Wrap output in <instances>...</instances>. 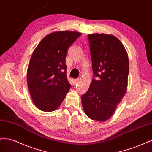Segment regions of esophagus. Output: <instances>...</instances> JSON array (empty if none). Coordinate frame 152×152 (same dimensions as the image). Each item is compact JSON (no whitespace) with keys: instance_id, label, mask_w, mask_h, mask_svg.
<instances>
[{"instance_id":"1","label":"esophagus","mask_w":152,"mask_h":152,"mask_svg":"<svg viewBox=\"0 0 152 152\" xmlns=\"http://www.w3.org/2000/svg\"><path fill=\"white\" fill-rule=\"evenodd\" d=\"M74 83H75V85H76L77 83H80V80L79 79H77V80H75V81H74Z\"/></svg>"}]
</instances>
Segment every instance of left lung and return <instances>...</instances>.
<instances>
[{"mask_svg":"<svg viewBox=\"0 0 152 152\" xmlns=\"http://www.w3.org/2000/svg\"><path fill=\"white\" fill-rule=\"evenodd\" d=\"M94 77L81 96L90 118L104 122L113 114L127 89L129 71L126 50L118 38L105 34H88Z\"/></svg>","mask_w":152,"mask_h":152,"instance_id":"8db88e82","label":"left lung"}]
</instances>
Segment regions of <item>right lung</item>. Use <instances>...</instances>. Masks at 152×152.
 <instances>
[{
    "label": "right lung",
    "mask_w": 152,
    "mask_h": 152,
    "mask_svg": "<svg viewBox=\"0 0 152 152\" xmlns=\"http://www.w3.org/2000/svg\"><path fill=\"white\" fill-rule=\"evenodd\" d=\"M81 33L60 31L45 36L34 50L27 69V84L32 101L40 110L60 106L71 88L67 78V50Z\"/></svg>",
    "instance_id": "right-lung-1"
}]
</instances>
